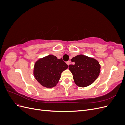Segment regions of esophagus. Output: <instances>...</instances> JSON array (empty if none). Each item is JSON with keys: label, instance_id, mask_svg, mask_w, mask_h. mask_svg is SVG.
Returning <instances> with one entry per match:
<instances>
[{"label": "esophagus", "instance_id": "obj_1", "mask_svg": "<svg viewBox=\"0 0 125 125\" xmlns=\"http://www.w3.org/2000/svg\"><path fill=\"white\" fill-rule=\"evenodd\" d=\"M66 63H67V65L69 66V65H70V62L69 61H68V62H66Z\"/></svg>", "mask_w": 125, "mask_h": 125}]
</instances>
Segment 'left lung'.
I'll use <instances>...</instances> for the list:
<instances>
[{
  "mask_svg": "<svg viewBox=\"0 0 125 125\" xmlns=\"http://www.w3.org/2000/svg\"><path fill=\"white\" fill-rule=\"evenodd\" d=\"M71 62L74 64L69 66V69L78 86L82 88L89 86L99 77L101 66L96 59L80 55L73 57Z\"/></svg>",
  "mask_w": 125,
  "mask_h": 125,
  "instance_id": "1",
  "label": "left lung"
}]
</instances>
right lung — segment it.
Here are the masks:
<instances>
[{
    "label": "right lung",
    "mask_w": 125,
    "mask_h": 125,
    "mask_svg": "<svg viewBox=\"0 0 125 125\" xmlns=\"http://www.w3.org/2000/svg\"><path fill=\"white\" fill-rule=\"evenodd\" d=\"M68 67L62 58L57 59L55 56L50 55L35 62L34 75L41 85L51 88L56 86L62 72Z\"/></svg>",
    "instance_id": "obj_1"
}]
</instances>
